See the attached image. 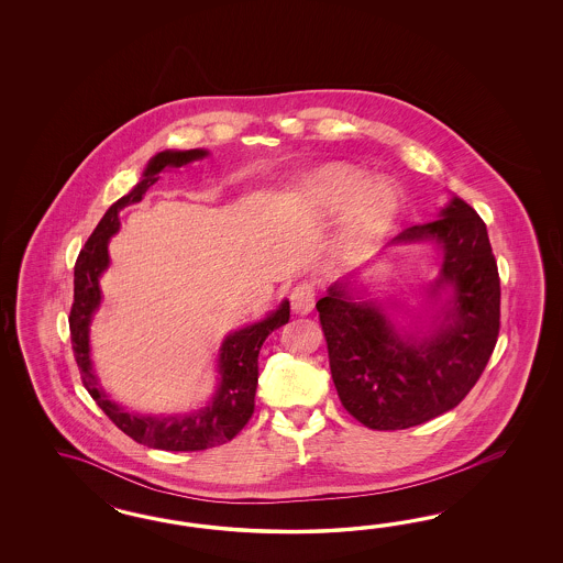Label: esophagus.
Returning a JSON list of instances; mask_svg holds the SVG:
<instances>
[{"label":"esophagus","instance_id":"obj_1","mask_svg":"<svg viewBox=\"0 0 563 563\" xmlns=\"http://www.w3.org/2000/svg\"><path fill=\"white\" fill-rule=\"evenodd\" d=\"M316 306V289L309 283H301L290 290V307L295 313L307 316Z\"/></svg>","mask_w":563,"mask_h":563}]
</instances>
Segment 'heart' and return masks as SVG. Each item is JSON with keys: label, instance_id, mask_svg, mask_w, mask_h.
Segmentation results:
<instances>
[{"label": "heart", "instance_id": "heart-1", "mask_svg": "<svg viewBox=\"0 0 563 563\" xmlns=\"http://www.w3.org/2000/svg\"><path fill=\"white\" fill-rule=\"evenodd\" d=\"M316 205L328 212H344L334 257L353 262L372 252L393 229L400 212V194L386 179L372 181L365 170L332 163L303 179Z\"/></svg>", "mask_w": 563, "mask_h": 563}]
</instances>
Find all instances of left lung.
<instances>
[{"label": "left lung", "mask_w": 563, "mask_h": 563, "mask_svg": "<svg viewBox=\"0 0 563 563\" xmlns=\"http://www.w3.org/2000/svg\"><path fill=\"white\" fill-rule=\"evenodd\" d=\"M433 243L438 276L426 287L429 311L398 324L402 307L342 276L316 307L330 372L358 423L377 431L421 426L454 409L477 384L499 334V274L487 227L454 196L433 221L412 224L388 250Z\"/></svg>", "instance_id": "obj_1"}]
</instances>
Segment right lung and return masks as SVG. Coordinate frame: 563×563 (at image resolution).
<instances>
[{
  "instance_id": "right-lung-1",
  "label": "right lung",
  "mask_w": 563,
  "mask_h": 563,
  "mask_svg": "<svg viewBox=\"0 0 563 563\" xmlns=\"http://www.w3.org/2000/svg\"><path fill=\"white\" fill-rule=\"evenodd\" d=\"M205 156H208L205 148L154 154L132 191L109 206L74 266L69 334L86 390L125 435L142 445L167 452L206 450L231 442L238 435L254 412L260 349L268 334L287 324L290 318L289 301L285 299L274 311L266 313V318L233 330L222 339L217 358V388L200 409L177 415H140L123 409L104 393L90 357V324L101 307V276L111 264L109 241L120 231V212L125 206L140 202L151 186L158 181L163 170L186 167Z\"/></svg>"
}]
</instances>
